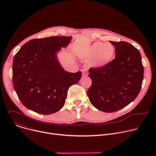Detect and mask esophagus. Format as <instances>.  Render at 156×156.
<instances>
[{
    "label": "esophagus",
    "instance_id": "34e87169",
    "mask_svg": "<svg viewBox=\"0 0 156 156\" xmlns=\"http://www.w3.org/2000/svg\"><path fill=\"white\" fill-rule=\"evenodd\" d=\"M87 75V70L86 69H83L82 70V76H86Z\"/></svg>",
    "mask_w": 156,
    "mask_h": 156
}]
</instances>
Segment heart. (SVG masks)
<instances>
[{
  "label": "heart",
  "mask_w": 156,
  "mask_h": 156,
  "mask_svg": "<svg viewBox=\"0 0 156 156\" xmlns=\"http://www.w3.org/2000/svg\"><path fill=\"white\" fill-rule=\"evenodd\" d=\"M115 53V48L110 43L95 42L87 48L80 58L82 61L90 62L93 60V66L96 69L105 67L112 60Z\"/></svg>",
  "instance_id": "heart-1"
}]
</instances>
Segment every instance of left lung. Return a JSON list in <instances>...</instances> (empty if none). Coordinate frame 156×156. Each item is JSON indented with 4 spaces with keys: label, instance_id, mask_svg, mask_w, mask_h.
I'll list each match as a JSON object with an SVG mask.
<instances>
[{
    "label": "left lung",
    "instance_id": "8db88e82",
    "mask_svg": "<svg viewBox=\"0 0 156 156\" xmlns=\"http://www.w3.org/2000/svg\"><path fill=\"white\" fill-rule=\"evenodd\" d=\"M115 56L105 67L90 69L92 84L87 94L97 109L110 113L119 110L138 96L143 80L144 68L140 51L132 44L110 41Z\"/></svg>",
    "mask_w": 156,
    "mask_h": 156
}]
</instances>
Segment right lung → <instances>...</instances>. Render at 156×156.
Masks as SVG:
<instances>
[{
    "label": "right lung",
    "mask_w": 156,
    "mask_h": 156,
    "mask_svg": "<svg viewBox=\"0 0 156 156\" xmlns=\"http://www.w3.org/2000/svg\"><path fill=\"white\" fill-rule=\"evenodd\" d=\"M72 36H51L30 40L13 60V84L27 108L49 115L64 105L70 86L77 83L81 72L70 73L62 66L57 54L68 46Z\"/></svg>",
    "instance_id": "right-lung-1"
}]
</instances>
